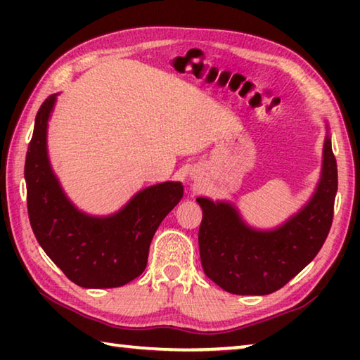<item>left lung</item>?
<instances>
[{"mask_svg":"<svg viewBox=\"0 0 360 360\" xmlns=\"http://www.w3.org/2000/svg\"><path fill=\"white\" fill-rule=\"evenodd\" d=\"M319 184L309 202L281 227H248L233 205L198 197L203 219L198 230L200 259L211 281L236 295L271 294L311 262L330 230L338 188L337 160L328 135Z\"/></svg>","mask_w":360,"mask_h":360,"instance_id":"1","label":"left lung"}]
</instances>
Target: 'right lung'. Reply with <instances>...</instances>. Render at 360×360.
Listing matches in <instances>:
<instances>
[{"mask_svg":"<svg viewBox=\"0 0 360 360\" xmlns=\"http://www.w3.org/2000/svg\"><path fill=\"white\" fill-rule=\"evenodd\" d=\"M56 96L42 103L25 160L28 217L36 240L66 278L81 288H120L148 265L158 225L181 202V182H162L138 192L106 217L79 211L58 184L47 157V120Z\"/></svg>","mask_w":360,"mask_h":360,"instance_id":"obj_1","label":"right lung"}]
</instances>
